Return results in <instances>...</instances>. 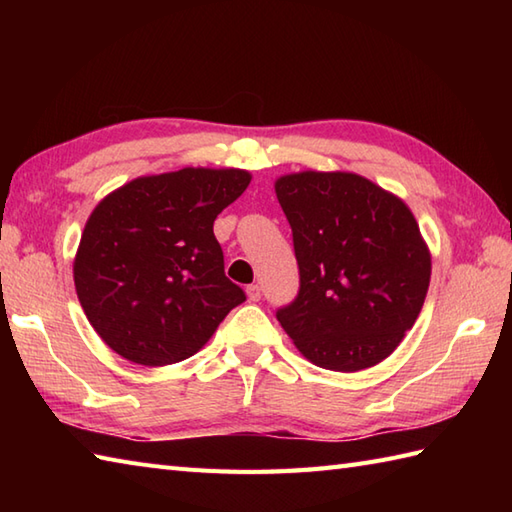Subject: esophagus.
<instances>
[{
  "instance_id": "1",
  "label": "esophagus",
  "mask_w": 512,
  "mask_h": 512,
  "mask_svg": "<svg viewBox=\"0 0 512 512\" xmlns=\"http://www.w3.org/2000/svg\"><path fill=\"white\" fill-rule=\"evenodd\" d=\"M246 295H248V301H259L262 299V288H259L257 284H250L246 288Z\"/></svg>"
}]
</instances>
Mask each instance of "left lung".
Masks as SVG:
<instances>
[{
	"instance_id": "8db88e82",
	"label": "left lung",
	"mask_w": 512,
	"mask_h": 512,
	"mask_svg": "<svg viewBox=\"0 0 512 512\" xmlns=\"http://www.w3.org/2000/svg\"><path fill=\"white\" fill-rule=\"evenodd\" d=\"M299 264V295L277 310L310 363L374 367L422 310L431 253L409 206L350 171H299L275 182Z\"/></svg>"
}]
</instances>
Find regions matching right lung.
<instances>
[{
	"label": "right lung",
	"instance_id": "1",
	"mask_svg": "<svg viewBox=\"0 0 512 512\" xmlns=\"http://www.w3.org/2000/svg\"><path fill=\"white\" fill-rule=\"evenodd\" d=\"M248 184L244 169L184 167L140 176L96 204L74 286L105 345L138 365L180 363L246 301L224 275L213 222Z\"/></svg>",
	"mask_w": 512,
	"mask_h": 512
}]
</instances>
